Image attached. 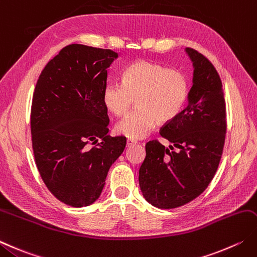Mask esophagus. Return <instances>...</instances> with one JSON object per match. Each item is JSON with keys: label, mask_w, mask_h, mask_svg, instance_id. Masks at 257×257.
Returning a JSON list of instances; mask_svg holds the SVG:
<instances>
[{"label": "esophagus", "mask_w": 257, "mask_h": 257, "mask_svg": "<svg viewBox=\"0 0 257 257\" xmlns=\"http://www.w3.org/2000/svg\"><path fill=\"white\" fill-rule=\"evenodd\" d=\"M136 144H137V142H136V140H134V139H128L127 140V147H130V146L136 145Z\"/></svg>", "instance_id": "34e87169"}]
</instances>
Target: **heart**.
I'll list each match as a JSON object with an SVG mask.
<instances>
[{"label": "heart", "mask_w": 257, "mask_h": 257, "mask_svg": "<svg viewBox=\"0 0 257 257\" xmlns=\"http://www.w3.org/2000/svg\"><path fill=\"white\" fill-rule=\"evenodd\" d=\"M188 81L183 72L163 64L139 60L125 70L122 83L105 84L102 101L109 112L120 117L136 99L137 109L115 125V132L142 139L160 122H169L182 111L188 98Z\"/></svg>", "instance_id": "b5f03b06"}]
</instances>
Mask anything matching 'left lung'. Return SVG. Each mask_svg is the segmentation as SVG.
Segmentation results:
<instances>
[{"instance_id":"left-lung-1","label":"left lung","mask_w":257,"mask_h":257,"mask_svg":"<svg viewBox=\"0 0 257 257\" xmlns=\"http://www.w3.org/2000/svg\"><path fill=\"white\" fill-rule=\"evenodd\" d=\"M193 62V87L183 111L166 123L157 140L146 144V158L139 169L143 196L157 208L183 206L202 194L214 178L223 154L226 107L220 78L203 54L186 48ZM179 149L176 152L173 147Z\"/></svg>"}]
</instances>
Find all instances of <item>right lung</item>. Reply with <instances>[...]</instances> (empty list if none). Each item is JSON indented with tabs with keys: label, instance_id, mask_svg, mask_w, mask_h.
I'll use <instances>...</instances> for the list:
<instances>
[{
	"label": "right lung",
	"instance_id": "1",
	"mask_svg": "<svg viewBox=\"0 0 257 257\" xmlns=\"http://www.w3.org/2000/svg\"><path fill=\"white\" fill-rule=\"evenodd\" d=\"M117 58L108 49L67 45L45 65L35 85V164L50 192L72 207L100 197L110 167L125 147L122 136L107 135L108 110L102 101L108 68ZM89 142L97 146L90 149Z\"/></svg>",
	"mask_w": 257,
	"mask_h": 257
}]
</instances>
